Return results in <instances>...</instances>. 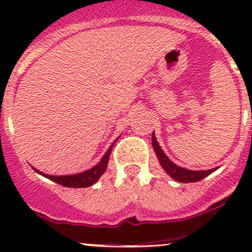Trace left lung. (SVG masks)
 Wrapping results in <instances>:
<instances>
[{"instance_id":"8db88e82","label":"left lung","mask_w":252,"mask_h":252,"mask_svg":"<svg viewBox=\"0 0 252 252\" xmlns=\"http://www.w3.org/2000/svg\"><path fill=\"white\" fill-rule=\"evenodd\" d=\"M152 145L155 148V152L157 155L158 159L160 161V165L163 166L164 170L166 171L174 180L179 182H197L203 180L204 177H206L208 175L215 171V169H211V170H204V171H193V170H187V169L180 168L176 164H174L173 161L166 157L165 153L163 152L159 145H158L157 140H156L155 133L152 134Z\"/></svg>"}]
</instances>
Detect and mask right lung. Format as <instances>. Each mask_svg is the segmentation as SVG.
Masks as SVG:
<instances>
[{"label":"right lung","instance_id":"add662e5","mask_svg":"<svg viewBox=\"0 0 252 252\" xmlns=\"http://www.w3.org/2000/svg\"><path fill=\"white\" fill-rule=\"evenodd\" d=\"M113 145L107 150V152L105 153V156L102 157V159L100 160V163L97 165H95L94 168L89 169V170L84 171V173H79L76 175H68V176H53V175H46L39 173L38 170H35L37 173L42 174L43 176H46L47 179L52 180V181L57 182V184L62 185L65 187H72V189H82V187H89L92 185H94L97 180L100 179L102 174L106 171L107 168L108 158H110L111 151H112Z\"/></svg>","mask_w":252,"mask_h":252}]
</instances>
